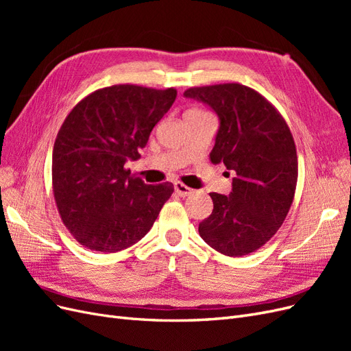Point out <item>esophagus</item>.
<instances>
[{
	"mask_svg": "<svg viewBox=\"0 0 351 351\" xmlns=\"http://www.w3.org/2000/svg\"><path fill=\"white\" fill-rule=\"evenodd\" d=\"M174 190H176V193H177L178 196H182V197H186V196L193 193V189H190V187H187L186 184L180 183V182L174 183Z\"/></svg>",
	"mask_w": 351,
	"mask_h": 351,
	"instance_id": "34e87169",
	"label": "esophagus"
}]
</instances>
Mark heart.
Masks as SVG:
<instances>
[{
    "mask_svg": "<svg viewBox=\"0 0 351 351\" xmlns=\"http://www.w3.org/2000/svg\"><path fill=\"white\" fill-rule=\"evenodd\" d=\"M190 111H195V110H190Z\"/></svg>",
    "mask_w": 351,
    "mask_h": 351,
    "instance_id": "obj_1",
    "label": "heart"
}]
</instances>
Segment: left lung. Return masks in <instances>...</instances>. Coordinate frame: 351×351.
<instances>
[{"instance_id":"8db88e82","label":"left lung","mask_w":351,"mask_h":351,"mask_svg":"<svg viewBox=\"0 0 351 351\" xmlns=\"http://www.w3.org/2000/svg\"><path fill=\"white\" fill-rule=\"evenodd\" d=\"M184 97L218 114L210 162L236 174L228 196L209 193L214 209L199 234L226 256L256 252L282 226L294 199L299 164L290 127L263 95L240 83L189 88Z\"/></svg>"}]
</instances>
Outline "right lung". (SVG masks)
Here are the masks:
<instances>
[{
  "mask_svg": "<svg viewBox=\"0 0 351 351\" xmlns=\"http://www.w3.org/2000/svg\"><path fill=\"white\" fill-rule=\"evenodd\" d=\"M174 88L112 84L79 101L52 151V192L62 224L83 247L115 253L154 226L173 183L145 184L125 162L141 158L151 132L176 101Z\"/></svg>",
  "mask_w": 351,
  "mask_h": 351,
  "instance_id": "right-lung-1",
  "label": "right lung"
}]
</instances>
